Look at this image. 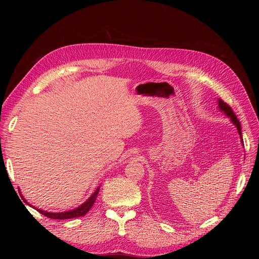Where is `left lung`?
I'll return each instance as SVG.
<instances>
[{
  "mask_svg": "<svg viewBox=\"0 0 259 259\" xmlns=\"http://www.w3.org/2000/svg\"><path fill=\"white\" fill-rule=\"evenodd\" d=\"M218 107H219V110L223 111L227 116L230 117V120L232 121V123L236 125L237 128H238V133L241 137V142L243 143V139H242V132H241V124L239 122V120L237 119V115L234 114L233 110L231 109V107L229 105H227L225 101H223L222 99H218Z\"/></svg>",
  "mask_w": 259,
  "mask_h": 259,
  "instance_id": "8db88e82",
  "label": "left lung"
}]
</instances>
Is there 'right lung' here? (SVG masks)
Returning a JSON list of instances; mask_svg holds the SVG:
<instances>
[{
  "label": "right lung",
  "instance_id": "1",
  "mask_svg": "<svg viewBox=\"0 0 259 259\" xmlns=\"http://www.w3.org/2000/svg\"><path fill=\"white\" fill-rule=\"evenodd\" d=\"M99 188L98 187L97 189L95 190V192H94L91 197L88 199V201H85L83 204H81L79 207H76L74 209H71V210H67V211H61V213H51V211H46V210H43V209H40V208H36V207H33L35 208L38 213H41L42 215L49 217V218H52V219H69V218H75V217H81V216H84L88 211L92 208L93 204L95 203L96 199H97V194L99 192ZM27 203V202H26ZM30 205V204H28ZM31 206V205H30Z\"/></svg>",
  "mask_w": 259,
  "mask_h": 259
}]
</instances>
